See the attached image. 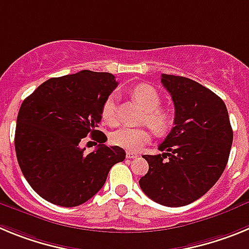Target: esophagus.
<instances>
[{"mask_svg":"<svg viewBox=\"0 0 249 249\" xmlns=\"http://www.w3.org/2000/svg\"><path fill=\"white\" fill-rule=\"evenodd\" d=\"M126 157L127 158H131V160H133V158H137L138 155H137V153H135V152H127Z\"/></svg>","mask_w":249,"mask_h":249,"instance_id":"obj_1","label":"esophagus"}]
</instances>
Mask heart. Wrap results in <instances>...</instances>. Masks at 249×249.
<instances>
[{
	"label": "heart",
	"mask_w": 249,
	"mask_h": 249,
	"mask_svg": "<svg viewBox=\"0 0 249 249\" xmlns=\"http://www.w3.org/2000/svg\"><path fill=\"white\" fill-rule=\"evenodd\" d=\"M132 96L146 109L144 122L157 135H164L172 127L173 113L171 109L160 107V96L155 87L147 83H141L132 89ZM101 117L106 124L114 126L117 123L116 113V96L109 94L102 105ZM151 131L146 127H122L113 131L109 136L111 143L117 147L136 152L151 141Z\"/></svg>",
	"instance_id": "heart-1"
}]
</instances>
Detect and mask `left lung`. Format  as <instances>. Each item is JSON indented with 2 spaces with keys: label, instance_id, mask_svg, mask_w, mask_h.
<instances>
[{
  "label": "left lung",
  "instance_id": "1",
  "mask_svg": "<svg viewBox=\"0 0 249 249\" xmlns=\"http://www.w3.org/2000/svg\"><path fill=\"white\" fill-rule=\"evenodd\" d=\"M160 82L175 105V126L158 146L162 155H146L149 169L140 179L152 201L182 207L201 198L227 166L233 131L227 107L215 93L187 77L162 74Z\"/></svg>",
  "mask_w": 249,
  "mask_h": 249
}]
</instances>
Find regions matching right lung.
I'll return each mask as SVG.
<instances>
[{
    "instance_id": "right-lung-1",
    "label": "right lung",
    "mask_w": 249,
    "mask_h": 249,
    "mask_svg": "<svg viewBox=\"0 0 249 249\" xmlns=\"http://www.w3.org/2000/svg\"><path fill=\"white\" fill-rule=\"evenodd\" d=\"M118 83L108 72L81 71L50 78L21 105L15 149L22 173L43 199L76 207L105 184L109 169L126 158L124 149L106 146L98 131L102 105ZM89 134L98 149L80 147Z\"/></svg>"
}]
</instances>
